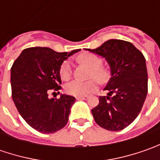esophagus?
<instances>
[{"label":"esophagus","mask_w":160,"mask_h":160,"mask_svg":"<svg viewBox=\"0 0 160 160\" xmlns=\"http://www.w3.org/2000/svg\"><path fill=\"white\" fill-rule=\"evenodd\" d=\"M89 97L88 96H78V97H77V100H78V101H80V100H87Z\"/></svg>","instance_id":"obj_1"}]
</instances>
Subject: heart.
<instances>
[{
    "label": "heart",
    "instance_id": "1",
    "mask_svg": "<svg viewBox=\"0 0 160 160\" xmlns=\"http://www.w3.org/2000/svg\"><path fill=\"white\" fill-rule=\"evenodd\" d=\"M78 60L82 63L92 68L90 77H94L100 83H104L110 77V69L108 67H103L102 59L99 56L92 53H84L81 55ZM59 74L61 78L68 81L72 76V66L69 60H66L60 66ZM97 87L96 80H89L86 82H82L79 80H74L66 85V92L68 94L73 96H83L88 94L92 91Z\"/></svg>",
    "mask_w": 160,
    "mask_h": 160
}]
</instances>
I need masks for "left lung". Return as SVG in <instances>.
<instances>
[{
	"instance_id": "1",
	"label": "left lung",
	"mask_w": 160,
	"mask_h": 160,
	"mask_svg": "<svg viewBox=\"0 0 160 160\" xmlns=\"http://www.w3.org/2000/svg\"><path fill=\"white\" fill-rule=\"evenodd\" d=\"M87 51L106 58L111 77L92 109L99 126L108 131H120L132 124L142 110L148 92V74L143 54L129 42L111 39Z\"/></svg>"
}]
</instances>
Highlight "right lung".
I'll list each match as a JSON object with an SVG mask.
<instances>
[{
    "instance_id": "1",
    "label": "right lung",
    "mask_w": 160,
    "mask_h": 160,
    "mask_svg": "<svg viewBox=\"0 0 160 160\" xmlns=\"http://www.w3.org/2000/svg\"><path fill=\"white\" fill-rule=\"evenodd\" d=\"M57 52L47 47L25 49L11 67V95L18 111L34 130L53 133L68 123L76 98L61 94L49 95L61 89L60 66L69 56L79 52Z\"/></svg>"
}]
</instances>
